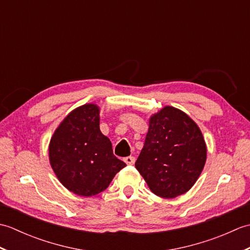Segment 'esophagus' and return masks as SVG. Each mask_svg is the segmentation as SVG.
<instances>
[{
	"instance_id": "obj_1",
	"label": "esophagus",
	"mask_w": 250,
	"mask_h": 250,
	"mask_svg": "<svg viewBox=\"0 0 250 250\" xmlns=\"http://www.w3.org/2000/svg\"><path fill=\"white\" fill-rule=\"evenodd\" d=\"M124 161H125L126 164H129V166H132V164H134V162H135V158L132 157V156L125 157V158L124 159Z\"/></svg>"
}]
</instances>
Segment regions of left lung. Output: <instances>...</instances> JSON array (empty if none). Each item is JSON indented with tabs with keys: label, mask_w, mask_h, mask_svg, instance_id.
<instances>
[{
	"label": "left lung",
	"mask_w": 250,
	"mask_h": 250,
	"mask_svg": "<svg viewBox=\"0 0 250 250\" xmlns=\"http://www.w3.org/2000/svg\"><path fill=\"white\" fill-rule=\"evenodd\" d=\"M206 161V145L190 117L166 106L149 119L135 167L158 196L173 199L195 184Z\"/></svg>",
	"instance_id": "1"
}]
</instances>
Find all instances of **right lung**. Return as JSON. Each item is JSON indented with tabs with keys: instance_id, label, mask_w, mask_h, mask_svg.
I'll return each mask as SVG.
<instances>
[{
	"instance_id": "right-lung-1",
	"label": "right lung",
	"mask_w": 250,
	"mask_h": 250,
	"mask_svg": "<svg viewBox=\"0 0 250 250\" xmlns=\"http://www.w3.org/2000/svg\"><path fill=\"white\" fill-rule=\"evenodd\" d=\"M49 161L60 183L82 196L102 192L126 166L101 132L95 104L77 107L61 122L50 140Z\"/></svg>"
}]
</instances>
